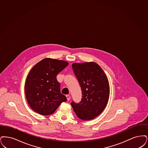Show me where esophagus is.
Instances as JSON below:
<instances>
[{
  "mask_svg": "<svg viewBox=\"0 0 148 148\" xmlns=\"http://www.w3.org/2000/svg\"><path fill=\"white\" fill-rule=\"evenodd\" d=\"M66 97H67V101H70V95H66Z\"/></svg>",
  "mask_w": 148,
  "mask_h": 148,
  "instance_id": "34e87169",
  "label": "esophagus"
}]
</instances>
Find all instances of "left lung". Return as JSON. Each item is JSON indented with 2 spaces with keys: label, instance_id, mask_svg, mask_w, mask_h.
Segmentation results:
<instances>
[{
  "label": "left lung",
  "instance_id": "obj_1",
  "mask_svg": "<svg viewBox=\"0 0 148 148\" xmlns=\"http://www.w3.org/2000/svg\"><path fill=\"white\" fill-rule=\"evenodd\" d=\"M82 90V99L71 103L77 116L88 121L99 115L108 102L109 84L101 67L94 62L72 64Z\"/></svg>",
  "mask_w": 148,
  "mask_h": 148
}]
</instances>
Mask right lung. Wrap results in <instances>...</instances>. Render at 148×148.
Masks as SVG:
<instances>
[{"label": "right lung", "instance_id": "right-lung-1", "mask_svg": "<svg viewBox=\"0 0 148 148\" xmlns=\"http://www.w3.org/2000/svg\"><path fill=\"white\" fill-rule=\"evenodd\" d=\"M69 63L46 58L35 64L29 72L25 84L26 98L35 112L42 116L53 114L67 98L61 93L56 76Z\"/></svg>", "mask_w": 148, "mask_h": 148}]
</instances>
